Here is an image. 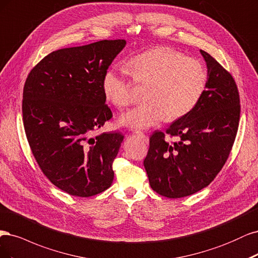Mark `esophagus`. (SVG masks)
<instances>
[{
    "instance_id": "obj_1",
    "label": "esophagus",
    "mask_w": 258,
    "mask_h": 258,
    "mask_svg": "<svg viewBox=\"0 0 258 258\" xmlns=\"http://www.w3.org/2000/svg\"><path fill=\"white\" fill-rule=\"evenodd\" d=\"M136 135H137V136H139V137H141V138H143V140L145 141V143H148V141H149V137H148V135L144 134L143 132H139V131H137V132H136Z\"/></svg>"
}]
</instances>
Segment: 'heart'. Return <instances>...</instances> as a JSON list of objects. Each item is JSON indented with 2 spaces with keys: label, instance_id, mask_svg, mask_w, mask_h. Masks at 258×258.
Segmentation results:
<instances>
[{
  "label": "heart",
  "instance_id": "1",
  "mask_svg": "<svg viewBox=\"0 0 258 258\" xmlns=\"http://www.w3.org/2000/svg\"><path fill=\"white\" fill-rule=\"evenodd\" d=\"M133 78L148 87V103L123 114L120 121L134 130H145L168 120H177L192 111L208 87V71L202 61L187 57L170 47H154L128 63ZM102 87L108 101L123 109L133 101L132 88L122 71L109 70Z\"/></svg>",
  "mask_w": 258,
  "mask_h": 258
}]
</instances>
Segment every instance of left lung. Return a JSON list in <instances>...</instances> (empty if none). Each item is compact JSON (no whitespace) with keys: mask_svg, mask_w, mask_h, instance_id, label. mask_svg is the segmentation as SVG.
<instances>
[{"mask_svg":"<svg viewBox=\"0 0 258 258\" xmlns=\"http://www.w3.org/2000/svg\"><path fill=\"white\" fill-rule=\"evenodd\" d=\"M201 53L209 75L204 96L165 133H153L144 161L152 189L167 198L189 196L209 185L225 165L239 126L234 77L209 53ZM166 135L177 139L168 142Z\"/></svg>","mask_w":258,"mask_h":258,"instance_id":"left-lung-1","label":"left lung"}]
</instances>
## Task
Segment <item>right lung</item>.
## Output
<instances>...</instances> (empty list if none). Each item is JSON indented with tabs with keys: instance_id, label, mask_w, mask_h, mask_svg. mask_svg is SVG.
Instances as JSON below:
<instances>
[{
	"instance_id": "right-lung-1",
	"label": "right lung",
	"mask_w": 258,
	"mask_h": 258,
	"mask_svg": "<svg viewBox=\"0 0 258 258\" xmlns=\"http://www.w3.org/2000/svg\"><path fill=\"white\" fill-rule=\"evenodd\" d=\"M125 44L104 39L52 51L24 84L22 120L32 154L46 178L70 195L94 196L113 181L124 136L93 133L112 118L102 82Z\"/></svg>"
}]
</instances>
